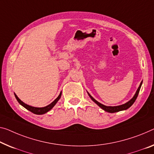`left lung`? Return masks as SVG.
I'll list each match as a JSON object with an SVG mask.
<instances>
[{"mask_svg":"<svg viewBox=\"0 0 154 154\" xmlns=\"http://www.w3.org/2000/svg\"><path fill=\"white\" fill-rule=\"evenodd\" d=\"M142 83H143V82H141L140 86H139L138 90L136 91V93L134 95V96L133 97V98L131 99V100H130L129 102H127V103L124 104V105H119V106H116V107H107V106L104 105H103V104H101V103H99V102L96 100L95 99H94L93 97H92L89 93H88V94H89V97L91 98V100H93L96 104H97V105H98L100 108L103 109V110H105V112H109V113H115V112H120V111L127 109L129 108L132 105H133V104L134 103V102L136 101L137 97H138V94H139V91H140Z\"/></svg>","mask_w":154,"mask_h":154,"instance_id":"8db88e82","label":"left lung"}]
</instances>
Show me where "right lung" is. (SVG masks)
I'll list each match as a JSON object with an SVG mask.
<instances>
[{
	"mask_svg": "<svg viewBox=\"0 0 154 154\" xmlns=\"http://www.w3.org/2000/svg\"><path fill=\"white\" fill-rule=\"evenodd\" d=\"M14 95H15V97L16 98V100H18V103H19L21 105L23 106L25 109H27V110L30 111L31 112L35 113V114H38V115H41V114H44V113H47V112H49V110H51V109L54 107V106L56 105V103L58 101L59 99L60 98V96H61V92L60 94H59V96L56 98V99H55L52 103L51 104H49V105L46 106V107H32V106H29L27 105V104H25L23 103V101H21L19 98H18V97L15 94H14Z\"/></svg>",
	"mask_w": 154,
	"mask_h": 154,
	"instance_id": "right-lung-1",
	"label": "right lung"
}]
</instances>
